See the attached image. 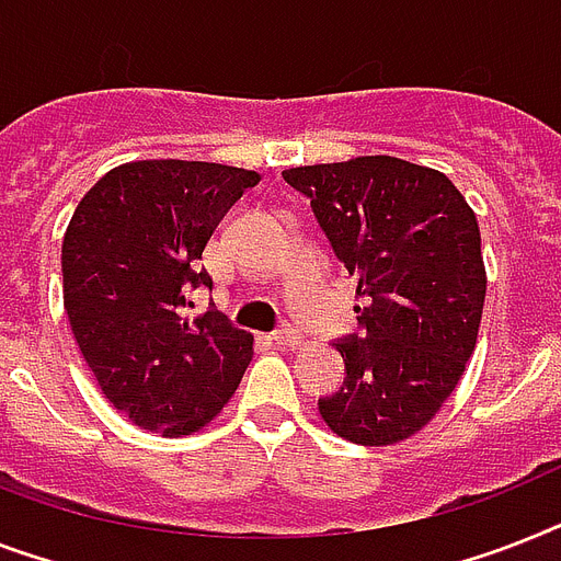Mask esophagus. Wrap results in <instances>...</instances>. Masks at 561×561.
I'll list each match as a JSON object with an SVG mask.
<instances>
[{"label": "esophagus", "instance_id": "1", "mask_svg": "<svg viewBox=\"0 0 561 561\" xmlns=\"http://www.w3.org/2000/svg\"><path fill=\"white\" fill-rule=\"evenodd\" d=\"M273 340L279 345H296V343H302V331L294 325H282L273 331Z\"/></svg>", "mask_w": 561, "mask_h": 561}]
</instances>
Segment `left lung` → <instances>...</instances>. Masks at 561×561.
<instances>
[{"mask_svg": "<svg viewBox=\"0 0 561 561\" xmlns=\"http://www.w3.org/2000/svg\"><path fill=\"white\" fill-rule=\"evenodd\" d=\"M282 178L363 296L359 331L334 343L345 380L320 398L322 421L354 444H398L435 417L476 348L486 294L476 213L444 172L391 154Z\"/></svg>", "mask_w": 561, "mask_h": 561, "instance_id": "left-lung-1", "label": "left lung"}]
</instances>
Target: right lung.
<instances>
[{
    "instance_id": "right-lung-1",
    "label": "right lung",
    "mask_w": 561,
    "mask_h": 561,
    "mask_svg": "<svg viewBox=\"0 0 561 561\" xmlns=\"http://www.w3.org/2000/svg\"><path fill=\"white\" fill-rule=\"evenodd\" d=\"M259 175L207 161L123 163L83 195L62 239V302L100 389L167 438L216 417L239 389L253 336L190 294L213 290L204 248Z\"/></svg>"
}]
</instances>
